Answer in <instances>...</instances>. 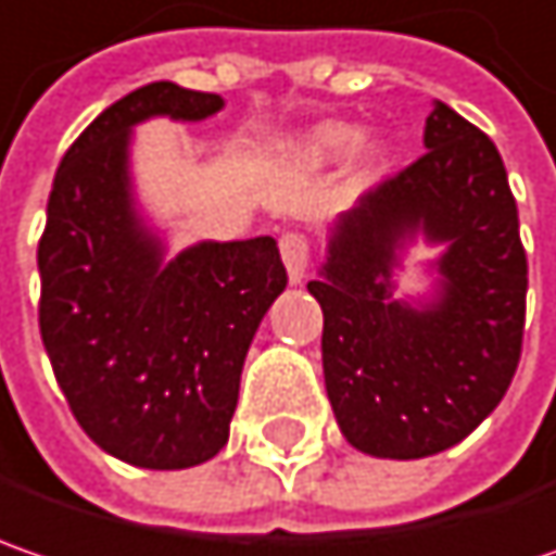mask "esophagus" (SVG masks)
<instances>
[{"instance_id":"esophagus-1","label":"esophagus","mask_w":556,"mask_h":556,"mask_svg":"<svg viewBox=\"0 0 556 556\" xmlns=\"http://www.w3.org/2000/svg\"><path fill=\"white\" fill-rule=\"evenodd\" d=\"M279 254H282V264L289 270V279L292 282H302L305 274H308V261H311V242L299 232H286L279 239Z\"/></svg>"}]
</instances>
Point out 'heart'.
<instances>
[{
    "label": "heart",
    "instance_id": "obj_1",
    "mask_svg": "<svg viewBox=\"0 0 556 556\" xmlns=\"http://www.w3.org/2000/svg\"><path fill=\"white\" fill-rule=\"evenodd\" d=\"M358 141H362V131H358L355 125L330 118V122H317V125L305 128L302 135H295V138L289 141V150H292L302 163L327 166V163H337V160L349 156L352 150L358 148ZM383 156H387L383 144L365 148V156H362V160H365V169H368V173L377 169V166L383 163Z\"/></svg>",
    "mask_w": 556,
    "mask_h": 556
}]
</instances>
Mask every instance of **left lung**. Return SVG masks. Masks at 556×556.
Here are the masks:
<instances>
[{"mask_svg":"<svg viewBox=\"0 0 556 556\" xmlns=\"http://www.w3.org/2000/svg\"><path fill=\"white\" fill-rule=\"evenodd\" d=\"M425 148L337 216L308 282L324 311V383L343 438L377 459H421L469 438L516 375L529 264L494 141L434 100ZM421 235L443 244L435 286L396 300Z\"/></svg>","mask_w":556,"mask_h":556,"instance_id":"left-lung-1","label":"left lung"}]
</instances>
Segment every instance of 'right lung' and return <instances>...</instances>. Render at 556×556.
Segmentation results:
<instances>
[{"label": "right lung", "instance_id": "right-lung-1", "mask_svg": "<svg viewBox=\"0 0 556 556\" xmlns=\"http://www.w3.org/2000/svg\"><path fill=\"white\" fill-rule=\"evenodd\" d=\"M219 93L153 81L115 100L62 156L37 248L40 337L84 434L141 469H188L229 441L248 345L286 289L270 236L166 257L138 211L131 131L204 122Z\"/></svg>", "mask_w": 556, "mask_h": 556}]
</instances>
